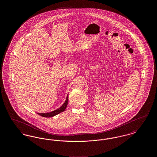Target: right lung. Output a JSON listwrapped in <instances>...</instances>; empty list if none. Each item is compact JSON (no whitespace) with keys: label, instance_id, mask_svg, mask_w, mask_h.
I'll list each match as a JSON object with an SVG mask.
<instances>
[{"label":"right lung","instance_id":"right-lung-1","mask_svg":"<svg viewBox=\"0 0 157 157\" xmlns=\"http://www.w3.org/2000/svg\"><path fill=\"white\" fill-rule=\"evenodd\" d=\"M67 102H68V95H67V99H66V101L65 102H64V104L62 105V106L61 107H60L59 109L55 110V111H53L52 112H49V113H37L39 114V115L43 117H46V118H49V117H52L55 115H56L57 114L59 113L60 112H63L67 106Z\"/></svg>","mask_w":157,"mask_h":157}]
</instances>
